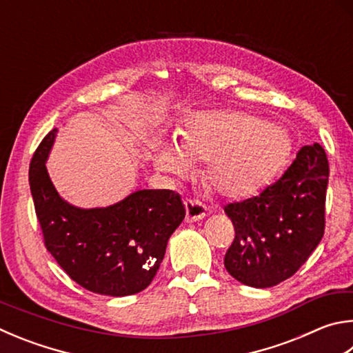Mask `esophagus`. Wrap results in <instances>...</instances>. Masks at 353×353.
Wrapping results in <instances>:
<instances>
[{
	"label": "esophagus",
	"instance_id": "obj_1",
	"mask_svg": "<svg viewBox=\"0 0 353 353\" xmlns=\"http://www.w3.org/2000/svg\"><path fill=\"white\" fill-rule=\"evenodd\" d=\"M185 210H187V222H197L208 214V210L201 202L193 201V199L185 201Z\"/></svg>",
	"mask_w": 353,
	"mask_h": 353
}]
</instances>
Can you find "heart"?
Masks as SVG:
<instances>
[{
  "label": "heart",
  "instance_id": "obj_1",
  "mask_svg": "<svg viewBox=\"0 0 353 353\" xmlns=\"http://www.w3.org/2000/svg\"><path fill=\"white\" fill-rule=\"evenodd\" d=\"M293 140L284 126L243 111L190 114L174 139H160L151 150L156 170L185 176L207 160L205 181L217 194L243 201L262 193L285 170Z\"/></svg>",
  "mask_w": 353,
  "mask_h": 353
}]
</instances>
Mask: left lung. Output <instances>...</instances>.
I'll use <instances>...</instances> for the list:
<instances>
[{
	"mask_svg": "<svg viewBox=\"0 0 353 353\" xmlns=\"http://www.w3.org/2000/svg\"><path fill=\"white\" fill-rule=\"evenodd\" d=\"M327 183L324 148L305 145L276 183L259 196L227 205L236 232L223 259L227 272L254 288L293 276L323 239Z\"/></svg>",
	"mask_w": 353,
	"mask_h": 353,
	"instance_id": "obj_1",
	"label": "left lung"
}]
</instances>
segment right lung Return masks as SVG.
<instances>
[{"mask_svg":"<svg viewBox=\"0 0 353 353\" xmlns=\"http://www.w3.org/2000/svg\"><path fill=\"white\" fill-rule=\"evenodd\" d=\"M57 131L43 139L29 170L48 252L89 292L128 296L145 290L185 219L181 196L171 190H137L108 207H75L59 194L46 168Z\"/></svg>","mask_w":353,"mask_h":353,"instance_id":"obj_1","label":"right lung"}]
</instances>
